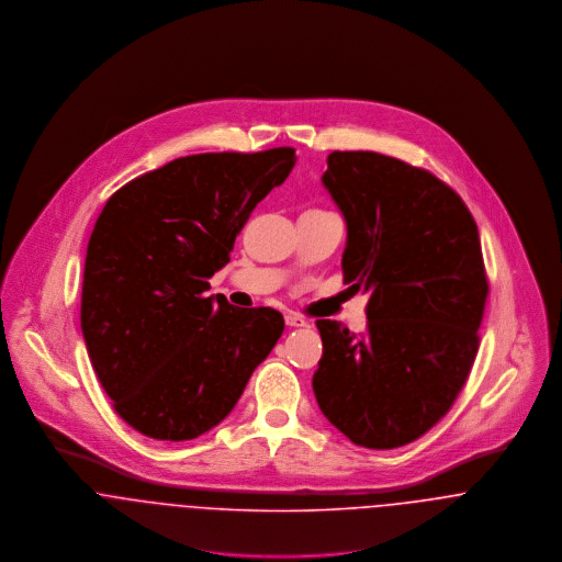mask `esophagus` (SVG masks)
<instances>
[{
  "instance_id": "34e87169",
  "label": "esophagus",
  "mask_w": 562,
  "mask_h": 562,
  "mask_svg": "<svg viewBox=\"0 0 562 562\" xmlns=\"http://www.w3.org/2000/svg\"><path fill=\"white\" fill-rule=\"evenodd\" d=\"M284 321H286L289 327H306V325H308V323L304 321V316H300V314H295V312H289V314L284 316Z\"/></svg>"
}]
</instances>
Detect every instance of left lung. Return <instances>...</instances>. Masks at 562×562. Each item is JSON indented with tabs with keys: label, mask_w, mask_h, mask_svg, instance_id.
<instances>
[{
	"label": "left lung",
	"mask_w": 562,
	"mask_h": 562,
	"mask_svg": "<svg viewBox=\"0 0 562 562\" xmlns=\"http://www.w3.org/2000/svg\"><path fill=\"white\" fill-rule=\"evenodd\" d=\"M323 186L347 222L342 280L369 293L367 331L318 318L312 390L353 443L390 450L437 425L472 371L490 295L476 222L425 168L334 150Z\"/></svg>",
	"instance_id": "left-lung-1"
}]
</instances>
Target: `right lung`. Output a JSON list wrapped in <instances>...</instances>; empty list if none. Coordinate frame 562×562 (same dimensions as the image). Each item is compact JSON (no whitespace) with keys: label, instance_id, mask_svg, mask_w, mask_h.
Wrapping results in <instances>:
<instances>
[{"label":"right lung","instance_id":"1","mask_svg":"<svg viewBox=\"0 0 562 562\" xmlns=\"http://www.w3.org/2000/svg\"><path fill=\"white\" fill-rule=\"evenodd\" d=\"M295 148L179 157L119 189L88 241L81 331L116 414L183 441L220 425L284 331L273 308L209 297L256 204Z\"/></svg>","mask_w":562,"mask_h":562}]
</instances>
